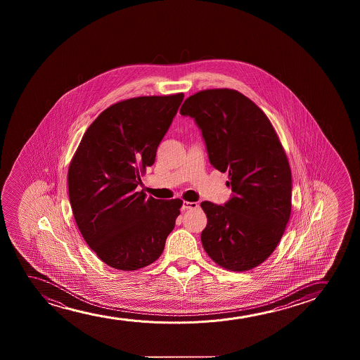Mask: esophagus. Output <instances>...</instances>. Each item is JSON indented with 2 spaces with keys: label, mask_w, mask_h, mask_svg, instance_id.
<instances>
[{
  "label": "esophagus",
  "mask_w": 360,
  "mask_h": 360,
  "mask_svg": "<svg viewBox=\"0 0 360 360\" xmlns=\"http://www.w3.org/2000/svg\"><path fill=\"white\" fill-rule=\"evenodd\" d=\"M199 207V204L194 202H183L182 210H191V209H197Z\"/></svg>",
  "instance_id": "obj_1"
}]
</instances>
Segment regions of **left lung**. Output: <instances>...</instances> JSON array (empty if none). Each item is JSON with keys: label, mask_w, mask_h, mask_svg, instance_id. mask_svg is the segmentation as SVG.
I'll list each match as a JSON object with an SVG mask.
<instances>
[{"label": "left lung", "mask_w": 360, "mask_h": 360, "mask_svg": "<svg viewBox=\"0 0 360 360\" xmlns=\"http://www.w3.org/2000/svg\"><path fill=\"white\" fill-rule=\"evenodd\" d=\"M202 129L209 161L229 172L233 197L200 204L207 214L202 243L227 271H246L266 261L285 231L291 212V169L271 120L236 89L199 91L181 107Z\"/></svg>", "instance_id": "1"}]
</instances>
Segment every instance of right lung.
Returning <instances> with one entry per match:
<instances>
[{
  "label": "right lung",
  "mask_w": 360,
  "mask_h": 360,
  "mask_svg": "<svg viewBox=\"0 0 360 360\" xmlns=\"http://www.w3.org/2000/svg\"><path fill=\"white\" fill-rule=\"evenodd\" d=\"M183 94L124 99L89 125L68 171L75 221L91 250L119 271L150 266L162 255L181 199L136 192L182 103Z\"/></svg>",
  "instance_id": "right-lung-1"
}]
</instances>
